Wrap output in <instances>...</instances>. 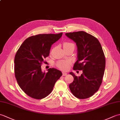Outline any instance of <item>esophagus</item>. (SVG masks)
Masks as SVG:
<instances>
[{
  "instance_id": "1",
  "label": "esophagus",
  "mask_w": 120,
  "mask_h": 120,
  "mask_svg": "<svg viewBox=\"0 0 120 120\" xmlns=\"http://www.w3.org/2000/svg\"><path fill=\"white\" fill-rule=\"evenodd\" d=\"M67 75V72H62V75L63 76H64L65 75Z\"/></svg>"
}]
</instances>
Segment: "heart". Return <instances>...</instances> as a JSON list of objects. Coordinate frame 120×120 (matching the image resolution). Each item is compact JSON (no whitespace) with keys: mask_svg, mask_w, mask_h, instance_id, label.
<instances>
[{"mask_svg":"<svg viewBox=\"0 0 120 120\" xmlns=\"http://www.w3.org/2000/svg\"><path fill=\"white\" fill-rule=\"evenodd\" d=\"M71 44H72V43H71L68 42H65L64 43H63V47H65ZM70 62L69 61L61 60V61H59L57 63V65L59 68H61V69L65 70L68 68V65L70 64Z\"/></svg>","mask_w":120,"mask_h":120,"instance_id":"b5f03b06","label":"heart"}]
</instances>
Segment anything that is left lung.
<instances>
[{
	"label": "left lung",
	"instance_id": "left-lung-1",
	"mask_svg": "<svg viewBox=\"0 0 120 120\" xmlns=\"http://www.w3.org/2000/svg\"><path fill=\"white\" fill-rule=\"evenodd\" d=\"M65 35L77 46L78 60L73 70H82V74L78 77L70 73L74 77L70 89L78 98H89L98 90L102 82L106 63L102 47L98 39L85 31L67 33Z\"/></svg>",
	"mask_w": 120,
	"mask_h": 120
}]
</instances>
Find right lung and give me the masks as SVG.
I'll return each instance as SVG.
<instances>
[{"label":"right lung","instance_id":"right-lung-1","mask_svg":"<svg viewBox=\"0 0 120 120\" xmlns=\"http://www.w3.org/2000/svg\"><path fill=\"white\" fill-rule=\"evenodd\" d=\"M58 34H40L28 38L19 47L14 58V72L20 88L27 95L40 99L52 92L62 76L54 68L42 72L41 65L49 55L52 45L61 37Z\"/></svg>","mask_w":120,"mask_h":120}]
</instances>
